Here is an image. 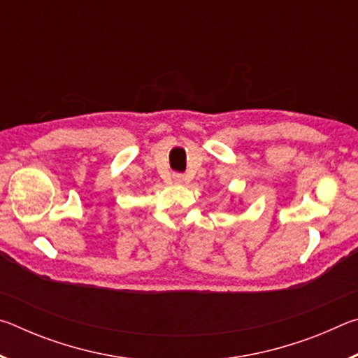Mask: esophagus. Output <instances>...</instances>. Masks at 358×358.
Masks as SVG:
<instances>
[{"instance_id":"obj_1","label":"esophagus","mask_w":358,"mask_h":358,"mask_svg":"<svg viewBox=\"0 0 358 358\" xmlns=\"http://www.w3.org/2000/svg\"><path fill=\"white\" fill-rule=\"evenodd\" d=\"M172 178H173V181H175V183H177V185H181V183H185V181H186L185 175H181V173H173Z\"/></svg>"}]
</instances>
